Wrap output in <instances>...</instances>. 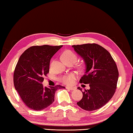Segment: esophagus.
<instances>
[{
    "label": "esophagus",
    "mask_w": 133,
    "mask_h": 133,
    "mask_svg": "<svg viewBox=\"0 0 133 133\" xmlns=\"http://www.w3.org/2000/svg\"><path fill=\"white\" fill-rule=\"evenodd\" d=\"M66 89L71 90H75L76 89L75 87H66Z\"/></svg>",
    "instance_id": "34e87169"
}]
</instances>
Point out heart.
Segmentation results:
<instances>
[{
    "instance_id": "1",
    "label": "heart",
    "mask_w": 133,
    "mask_h": 133,
    "mask_svg": "<svg viewBox=\"0 0 133 133\" xmlns=\"http://www.w3.org/2000/svg\"><path fill=\"white\" fill-rule=\"evenodd\" d=\"M63 60L65 61H75L76 62L77 60V56L76 55L70 51H65L63 55ZM76 76L73 74H69L67 75H65L61 77V81L64 82L65 84H72L75 81Z\"/></svg>"
}]
</instances>
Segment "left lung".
Listing matches in <instances>:
<instances>
[{
    "label": "left lung",
    "instance_id": "1",
    "mask_svg": "<svg viewBox=\"0 0 133 133\" xmlns=\"http://www.w3.org/2000/svg\"><path fill=\"white\" fill-rule=\"evenodd\" d=\"M85 65V75L79 82L89 84L90 89L82 91L78 107L88 111L97 110L108 103L113 96L118 79L116 64L107 49L97 44L72 45Z\"/></svg>",
    "mask_w": 133,
    "mask_h": 133
}]
</instances>
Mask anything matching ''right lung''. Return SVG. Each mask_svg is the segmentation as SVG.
Segmentation results:
<instances>
[{
  "label": "right lung",
  "instance_id": "1",
  "mask_svg": "<svg viewBox=\"0 0 133 133\" xmlns=\"http://www.w3.org/2000/svg\"><path fill=\"white\" fill-rule=\"evenodd\" d=\"M63 45L34 46L20 56L14 73V83L22 101L35 110L48 108L55 101L61 85L44 87V76L49 73L51 59Z\"/></svg>",
  "mask_w": 133,
  "mask_h": 133
}]
</instances>
